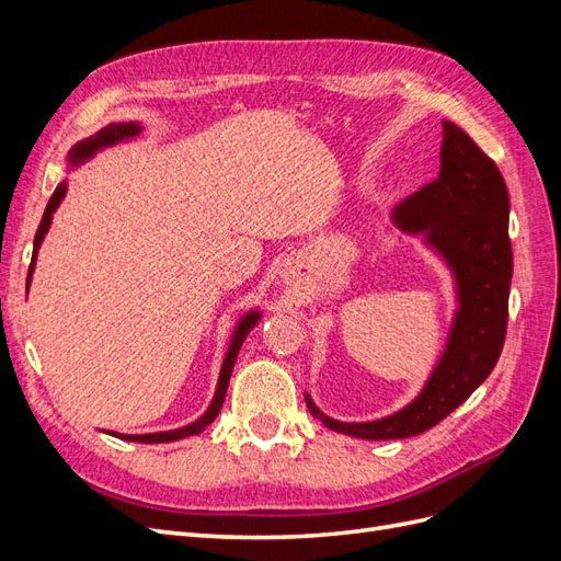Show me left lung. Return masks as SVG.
Masks as SVG:
<instances>
[{
	"label": "left lung",
	"mask_w": 561,
	"mask_h": 561,
	"mask_svg": "<svg viewBox=\"0 0 561 561\" xmlns=\"http://www.w3.org/2000/svg\"><path fill=\"white\" fill-rule=\"evenodd\" d=\"M443 128L439 178L404 198L390 219L402 233H421L456 280L458 309L445 351L421 393L400 412L377 421H336L307 396L309 412L330 431L360 439L414 437L466 402L499 363L513 280L511 198L496 163L470 135L451 122H443Z\"/></svg>",
	"instance_id": "left-lung-1"
}]
</instances>
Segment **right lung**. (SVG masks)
I'll list each match as a JSON object with an SVG mask.
<instances>
[{"mask_svg": "<svg viewBox=\"0 0 561 561\" xmlns=\"http://www.w3.org/2000/svg\"><path fill=\"white\" fill-rule=\"evenodd\" d=\"M142 133V126L135 124V122H128V124H110L105 126L103 130H98L93 138H87L77 142L70 154H67V161H70V165H79L87 159H91L95 151L105 149V147H112L116 142H124V140H130L135 138V135ZM67 194V182H60L56 186L54 196L48 198V206L44 210V217H42V225L37 229V236H35V248H32V264H30V271H27V287H30V280H32V271H35V262H37V252L42 248V241L44 236L50 227V219H54V213L58 210L60 201L65 198ZM262 318L260 311H248L239 322H236V330L231 334V344H229V351L225 355V363H222V369H219V379H217V388H215V398L210 402V407L206 410V414H203L201 419H196L194 423H190V426L184 428H175V431H163V433H147V435H124V433H110L118 439H128V443H145V445H154V443H173V439H182V437H190V435H198L203 428L210 426V423L215 421V416L219 414V410H222V402H225V396H227V388H229V377H231V369H233V363L236 358H239V351L245 342V336L250 334V330L257 325Z\"/></svg>", "mask_w": 561, "mask_h": 561, "instance_id": "1", "label": "right lung"}]
</instances>
